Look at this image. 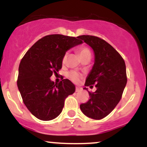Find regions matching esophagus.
Here are the masks:
<instances>
[{"label": "esophagus", "instance_id": "esophagus-1", "mask_svg": "<svg viewBox=\"0 0 147 147\" xmlns=\"http://www.w3.org/2000/svg\"><path fill=\"white\" fill-rule=\"evenodd\" d=\"M81 90H82V88L76 87V89H75L76 92H79V91H81Z\"/></svg>", "mask_w": 147, "mask_h": 147}]
</instances>
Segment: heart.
<instances>
[{
	"mask_svg": "<svg viewBox=\"0 0 147 147\" xmlns=\"http://www.w3.org/2000/svg\"><path fill=\"white\" fill-rule=\"evenodd\" d=\"M79 56H80V57H82L86 55H90V52L87 48H81L79 50ZM66 58H67V54H65V55H64L63 57V61H63V63H65V60H66ZM68 78H70V79H71L72 82H79V79H81L82 76H81L80 74L78 73L77 72L71 71L68 73Z\"/></svg>",
	"mask_w": 147,
	"mask_h": 147,
	"instance_id": "heart-1",
	"label": "heart"
}]
</instances>
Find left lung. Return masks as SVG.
Masks as SVG:
<instances>
[{
  "instance_id": "8db88e82",
  "label": "left lung",
  "mask_w": 147,
  "mask_h": 147,
  "mask_svg": "<svg viewBox=\"0 0 147 147\" xmlns=\"http://www.w3.org/2000/svg\"><path fill=\"white\" fill-rule=\"evenodd\" d=\"M77 38L93 50L95 61L86 79L85 86L95 84L97 90L90 92V99L80 105L82 113L93 119L105 117L115 108L122 98L126 85V65L121 55L107 42L99 37L82 35Z\"/></svg>"
}]
</instances>
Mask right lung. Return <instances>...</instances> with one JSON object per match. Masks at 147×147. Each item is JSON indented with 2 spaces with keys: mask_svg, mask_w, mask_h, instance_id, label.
Wrapping results in <instances>:
<instances>
[{
  "mask_svg": "<svg viewBox=\"0 0 147 147\" xmlns=\"http://www.w3.org/2000/svg\"><path fill=\"white\" fill-rule=\"evenodd\" d=\"M82 43L77 37L48 35L36 41L22 59L18 88L25 105L38 119L49 121L58 117L65 98L75 92V86L69 79L55 84L50 77L62 68L65 52Z\"/></svg>",
  "mask_w": 147,
  "mask_h": 147,
  "instance_id": "right-lung-1",
  "label": "right lung"
}]
</instances>
